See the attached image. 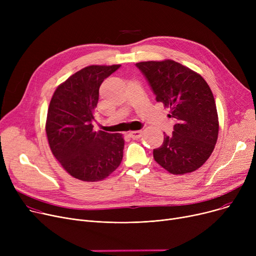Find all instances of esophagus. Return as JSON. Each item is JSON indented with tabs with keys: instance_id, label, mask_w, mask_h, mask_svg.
<instances>
[{
	"instance_id": "1",
	"label": "esophagus",
	"mask_w": 256,
	"mask_h": 256,
	"mask_svg": "<svg viewBox=\"0 0 256 256\" xmlns=\"http://www.w3.org/2000/svg\"><path fill=\"white\" fill-rule=\"evenodd\" d=\"M141 135H142V132L141 130H132V132H128V136L132 139H138V138L141 137Z\"/></svg>"
}]
</instances>
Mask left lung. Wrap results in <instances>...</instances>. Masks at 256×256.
Listing matches in <instances>:
<instances>
[{"label": "left lung", "mask_w": 256, "mask_h": 256, "mask_svg": "<svg viewBox=\"0 0 256 256\" xmlns=\"http://www.w3.org/2000/svg\"><path fill=\"white\" fill-rule=\"evenodd\" d=\"M156 100L170 108L176 119L171 135L154 150V158L172 174L193 172L212 154L218 139V114L204 78L172 60L136 63Z\"/></svg>", "instance_id": "obj_1"}]
</instances>
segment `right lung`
<instances>
[{
	"instance_id": "obj_1",
	"label": "right lung",
	"mask_w": 256,
	"mask_h": 256,
	"mask_svg": "<svg viewBox=\"0 0 256 256\" xmlns=\"http://www.w3.org/2000/svg\"><path fill=\"white\" fill-rule=\"evenodd\" d=\"M120 66H87L61 84L50 100L46 126L50 150L80 180H102L122 160V135L94 132L92 124L100 87Z\"/></svg>"
}]
</instances>
